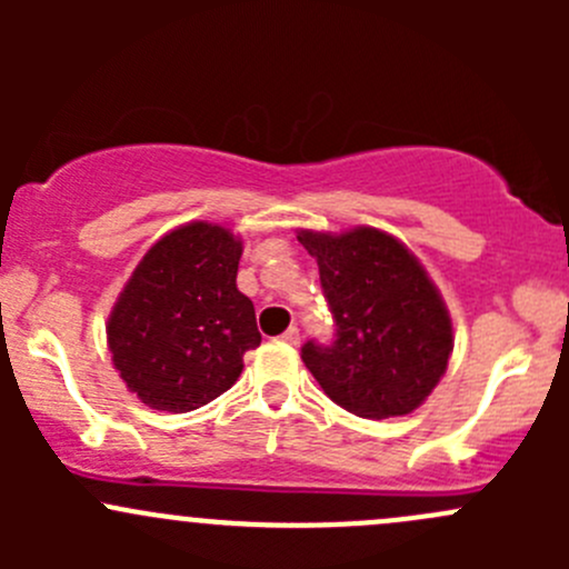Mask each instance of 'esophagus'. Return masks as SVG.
Instances as JSON below:
<instances>
[{
    "mask_svg": "<svg viewBox=\"0 0 569 569\" xmlns=\"http://www.w3.org/2000/svg\"><path fill=\"white\" fill-rule=\"evenodd\" d=\"M280 341L289 343V347H297V343H300V330H297V327H289V330L280 336Z\"/></svg>",
    "mask_w": 569,
    "mask_h": 569,
    "instance_id": "34e87169",
    "label": "esophagus"
}]
</instances>
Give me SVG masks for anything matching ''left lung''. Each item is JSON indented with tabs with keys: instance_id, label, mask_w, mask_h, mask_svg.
Here are the masks:
<instances>
[{
	"instance_id": "obj_1",
	"label": "left lung",
	"mask_w": 569,
	"mask_h": 569,
	"mask_svg": "<svg viewBox=\"0 0 569 569\" xmlns=\"http://www.w3.org/2000/svg\"><path fill=\"white\" fill-rule=\"evenodd\" d=\"M317 258L321 291L336 325L332 343L308 341L302 360L321 391L360 418L416 410L455 349V332L418 258L377 228L347 233L300 231Z\"/></svg>"
}]
</instances>
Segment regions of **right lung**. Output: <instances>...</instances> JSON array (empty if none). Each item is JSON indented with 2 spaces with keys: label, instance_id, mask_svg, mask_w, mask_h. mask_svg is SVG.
<instances>
[{
  "label": "right lung",
  "instance_id": "obj_1",
  "mask_svg": "<svg viewBox=\"0 0 569 569\" xmlns=\"http://www.w3.org/2000/svg\"><path fill=\"white\" fill-rule=\"evenodd\" d=\"M242 242L189 222L142 256L107 325L114 369L142 405L189 412L226 393L261 343L256 308L237 289Z\"/></svg>",
  "mask_w": 569,
  "mask_h": 569
}]
</instances>
